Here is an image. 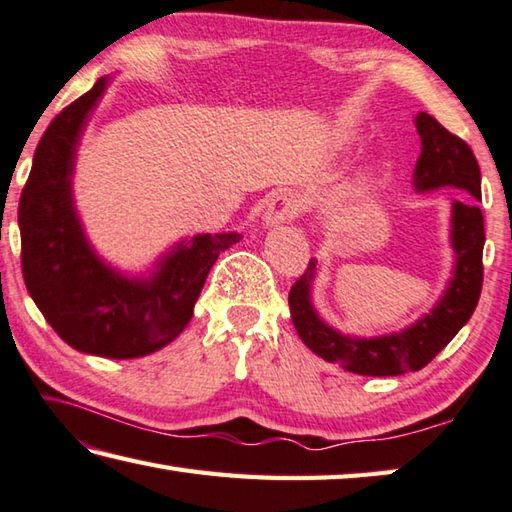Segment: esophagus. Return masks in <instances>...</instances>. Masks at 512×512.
<instances>
[{"mask_svg":"<svg viewBox=\"0 0 512 512\" xmlns=\"http://www.w3.org/2000/svg\"><path fill=\"white\" fill-rule=\"evenodd\" d=\"M300 210H302V203L295 194H288V192L277 194V197L268 201L266 212H264V226L266 228L280 226L284 221L300 215Z\"/></svg>","mask_w":512,"mask_h":512,"instance_id":"34e87169","label":"esophagus"}]
</instances>
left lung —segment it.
I'll use <instances>...</instances> for the list:
<instances>
[{"label": "left lung", "mask_w": 512, "mask_h": 512, "mask_svg": "<svg viewBox=\"0 0 512 512\" xmlns=\"http://www.w3.org/2000/svg\"><path fill=\"white\" fill-rule=\"evenodd\" d=\"M421 136V156L414 170L416 190H436L452 185L481 199V172L470 145L448 132L434 116H416ZM452 248L457 255L452 280L430 313L401 333L380 338H351L324 324L311 302L315 262L311 259L304 275L291 286L288 306L291 320L306 347L327 362L360 376H401L418 371L457 336L475 313L483 284V215L475 201L452 203Z\"/></svg>", "instance_id": "left-lung-1"}]
</instances>
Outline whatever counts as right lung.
I'll list each match as a JSON object with an SVG mask.
<instances>
[{"instance_id": "1", "label": "right lung", "mask_w": 512, "mask_h": 512, "mask_svg": "<svg viewBox=\"0 0 512 512\" xmlns=\"http://www.w3.org/2000/svg\"><path fill=\"white\" fill-rule=\"evenodd\" d=\"M107 82L98 78L46 127L17 221L22 275L44 320L73 349L129 360L163 349L188 327L212 264L241 235L206 232L183 239L147 280H129L102 262L73 208L71 176L80 134Z\"/></svg>"}]
</instances>
